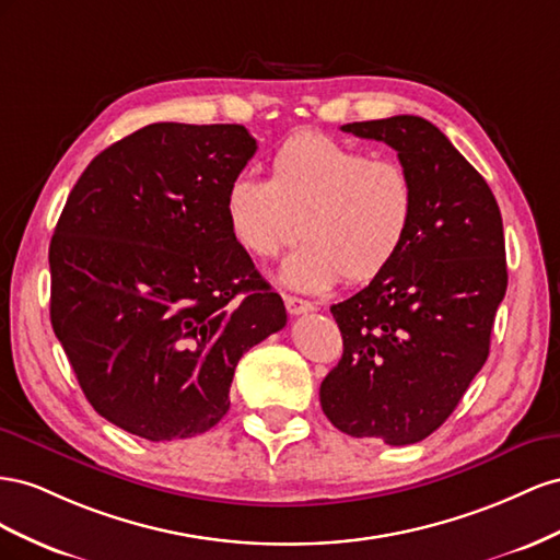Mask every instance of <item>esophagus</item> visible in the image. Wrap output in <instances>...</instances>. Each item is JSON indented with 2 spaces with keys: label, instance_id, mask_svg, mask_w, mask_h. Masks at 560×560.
<instances>
[{
  "label": "esophagus",
  "instance_id": "1",
  "mask_svg": "<svg viewBox=\"0 0 560 560\" xmlns=\"http://www.w3.org/2000/svg\"><path fill=\"white\" fill-rule=\"evenodd\" d=\"M283 302H285V310H289V314H293V316L307 314V312L314 310V305H312L310 300H302V298H295V295H285Z\"/></svg>",
  "mask_w": 560,
  "mask_h": 560
}]
</instances>
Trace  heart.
<instances>
[{
  "instance_id": "obj_1",
  "label": "heart",
  "mask_w": 560,
  "mask_h": 560,
  "mask_svg": "<svg viewBox=\"0 0 560 560\" xmlns=\"http://www.w3.org/2000/svg\"><path fill=\"white\" fill-rule=\"evenodd\" d=\"M269 173V180L253 173L232 178L225 215L236 244L255 258H271L300 232L307 236L281 265L285 285L322 293L342 275L371 281L401 253L418 206L401 162L300 131L277 148Z\"/></svg>"
}]
</instances>
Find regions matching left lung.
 I'll return each instance as SVG.
<instances>
[{
  "label": "left lung",
  "instance_id": "1",
  "mask_svg": "<svg viewBox=\"0 0 560 560\" xmlns=\"http://www.w3.org/2000/svg\"><path fill=\"white\" fill-rule=\"evenodd\" d=\"M342 131L394 148L418 206L394 262L330 307L345 349L318 398L349 436L418 443L448 420L488 359L506 293L500 206L483 175L422 117Z\"/></svg>",
  "mask_w": 560,
  "mask_h": 560
}]
</instances>
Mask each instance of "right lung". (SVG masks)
<instances>
[{
  "mask_svg": "<svg viewBox=\"0 0 560 560\" xmlns=\"http://www.w3.org/2000/svg\"><path fill=\"white\" fill-rule=\"evenodd\" d=\"M255 150L238 124H150L93 159L58 218L51 326L89 404L129 434L215 427L238 359L285 326L225 215Z\"/></svg>",
  "mask_w": 560,
  "mask_h": 560,
  "instance_id": "obj_1",
  "label": "right lung"
}]
</instances>
